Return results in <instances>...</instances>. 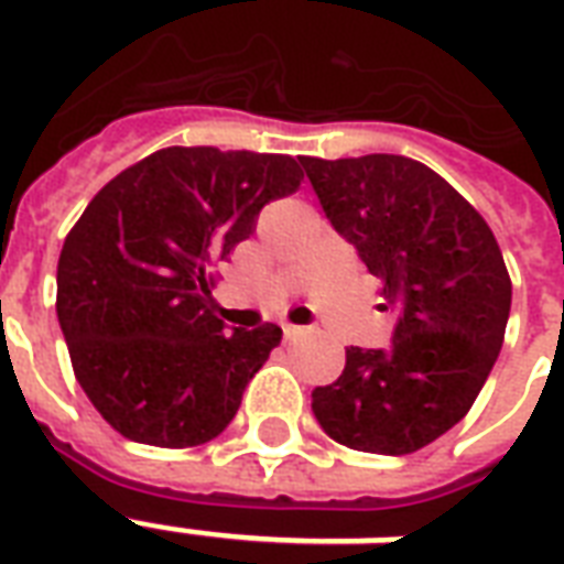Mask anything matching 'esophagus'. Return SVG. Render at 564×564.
<instances>
[{"instance_id": "34e87169", "label": "esophagus", "mask_w": 564, "mask_h": 564, "mask_svg": "<svg viewBox=\"0 0 564 564\" xmlns=\"http://www.w3.org/2000/svg\"><path fill=\"white\" fill-rule=\"evenodd\" d=\"M282 333H285L288 341H297V338L306 336V329H303V327H294V324H285V327H282Z\"/></svg>"}]
</instances>
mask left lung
Listing matches in <instances>:
<instances>
[{
	"instance_id": "8db88e82",
	"label": "left lung",
	"mask_w": 564,
	"mask_h": 564,
	"mask_svg": "<svg viewBox=\"0 0 564 564\" xmlns=\"http://www.w3.org/2000/svg\"><path fill=\"white\" fill-rule=\"evenodd\" d=\"M300 166L395 315L392 345L347 347L338 380L312 392V413L341 446L410 455L467 416L499 357L511 279L497 237L410 156H300Z\"/></svg>"
}]
</instances>
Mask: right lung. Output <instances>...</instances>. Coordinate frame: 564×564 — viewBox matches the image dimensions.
Here are the masks:
<instances>
[{"instance_id":"right-lung-1","label":"right lung","mask_w":564,"mask_h":564,"mask_svg":"<svg viewBox=\"0 0 564 564\" xmlns=\"http://www.w3.org/2000/svg\"><path fill=\"white\" fill-rule=\"evenodd\" d=\"M300 181L285 154L163 148L88 202L58 256L56 312L79 387L118 434L186 448L235 419L282 329H226L210 270Z\"/></svg>"}]
</instances>
